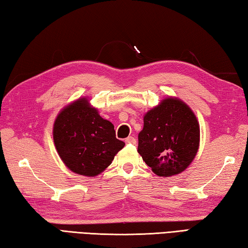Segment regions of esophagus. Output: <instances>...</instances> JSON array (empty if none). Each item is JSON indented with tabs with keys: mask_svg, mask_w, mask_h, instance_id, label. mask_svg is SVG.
Segmentation results:
<instances>
[{
	"mask_svg": "<svg viewBox=\"0 0 248 248\" xmlns=\"http://www.w3.org/2000/svg\"><path fill=\"white\" fill-rule=\"evenodd\" d=\"M125 144H133V145H135L137 144V140H135L133 137H128L127 139H125Z\"/></svg>",
	"mask_w": 248,
	"mask_h": 248,
	"instance_id": "esophagus-1",
	"label": "esophagus"
}]
</instances>
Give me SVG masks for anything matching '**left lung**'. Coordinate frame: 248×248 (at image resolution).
<instances>
[{
	"instance_id": "8db88e82",
	"label": "left lung",
	"mask_w": 248,
	"mask_h": 248,
	"mask_svg": "<svg viewBox=\"0 0 248 248\" xmlns=\"http://www.w3.org/2000/svg\"><path fill=\"white\" fill-rule=\"evenodd\" d=\"M199 144L200 125L182 100L170 96L145 114L138 152L158 176L185 171L195 159Z\"/></svg>"
}]
</instances>
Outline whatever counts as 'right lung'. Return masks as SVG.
Masks as SVG:
<instances>
[{
	"label": "right lung",
	"instance_id": "1",
	"mask_svg": "<svg viewBox=\"0 0 248 248\" xmlns=\"http://www.w3.org/2000/svg\"><path fill=\"white\" fill-rule=\"evenodd\" d=\"M53 143L72 172L93 177L114 160L124 143L116 139L114 124L103 119L86 98L65 106L53 124Z\"/></svg>",
	"mask_w": 248,
	"mask_h": 248
}]
</instances>
